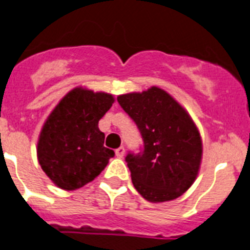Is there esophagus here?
<instances>
[{"label":"esophagus","instance_id":"obj_1","mask_svg":"<svg viewBox=\"0 0 250 250\" xmlns=\"http://www.w3.org/2000/svg\"><path fill=\"white\" fill-rule=\"evenodd\" d=\"M125 147H123V146L115 150V156L119 157V159H122V157L125 156Z\"/></svg>","mask_w":250,"mask_h":250}]
</instances>
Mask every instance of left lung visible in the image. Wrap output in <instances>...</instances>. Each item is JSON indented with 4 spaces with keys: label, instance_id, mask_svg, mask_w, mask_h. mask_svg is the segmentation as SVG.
Instances as JSON below:
<instances>
[{
    "label": "left lung",
    "instance_id": "obj_1",
    "mask_svg": "<svg viewBox=\"0 0 250 250\" xmlns=\"http://www.w3.org/2000/svg\"><path fill=\"white\" fill-rule=\"evenodd\" d=\"M117 100L144 140L142 154L125 157L137 192L152 203L182 196L194 183L202 161V138L189 113L157 86Z\"/></svg>",
    "mask_w": 250,
    "mask_h": 250
}]
</instances>
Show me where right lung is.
Segmentation results:
<instances>
[{"mask_svg": "<svg viewBox=\"0 0 250 250\" xmlns=\"http://www.w3.org/2000/svg\"><path fill=\"white\" fill-rule=\"evenodd\" d=\"M114 103L112 94L75 87L48 115L38 138L37 156L61 189L76 190L95 179L114 151L104 147L99 121Z\"/></svg>", "mask_w": 250, "mask_h": 250, "instance_id": "1", "label": "right lung"}]
</instances>
